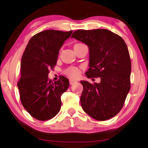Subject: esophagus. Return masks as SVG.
I'll list each match as a JSON object with an SVG mask.
<instances>
[{"instance_id": "34e87169", "label": "esophagus", "mask_w": 148, "mask_h": 148, "mask_svg": "<svg viewBox=\"0 0 148 148\" xmlns=\"http://www.w3.org/2000/svg\"><path fill=\"white\" fill-rule=\"evenodd\" d=\"M69 81H70V84H71V85H73L75 82H77V80H73V79H70Z\"/></svg>"}]
</instances>
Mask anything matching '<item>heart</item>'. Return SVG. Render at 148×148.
I'll return each mask as SVG.
<instances>
[{
	"mask_svg": "<svg viewBox=\"0 0 148 148\" xmlns=\"http://www.w3.org/2000/svg\"><path fill=\"white\" fill-rule=\"evenodd\" d=\"M65 73H66V75H67L68 76H69V77L75 78V77H78V75H80V70L75 67H71L67 68V69L65 71Z\"/></svg>",
	"mask_w": 148,
	"mask_h": 148,
	"instance_id": "1",
	"label": "heart"
}]
</instances>
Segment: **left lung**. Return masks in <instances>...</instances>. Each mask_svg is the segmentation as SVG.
I'll list each match as a JSON object with an SVG mask.
<instances>
[{
	"label": "left lung",
	"instance_id": "left-lung-1",
	"mask_svg": "<svg viewBox=\"0 0 148 148\" xmlns=\"http://www.w3.org/2000/svg\"><path fill=\"white\" fill-rule=\"evenodd\" d=\"M71 37L89 47L87 77H101L99 83L81 81L82 109L97 121L115 116L123 107L131 88V62L126 44L118 34L105 29H78Z\"/></svg>",
	"mask_w": 148,
	"mask_h": 148
}]
</instances>
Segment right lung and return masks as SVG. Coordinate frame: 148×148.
I'll use <instances>...</instances> for the list:
<instances>
[{"mask_svg": "<svg viewBox=\"0 0 148 148\" xmlns=\"http://www.w3.org/2000/svg\"><path fill=\"white\" fill-rule=\"evenodd\" d=\"M72 32L49 29L37 33L29 39L23 53L21 77L17 82L20 98L27 112L37 120H49L61 109V96L68 90L69 80L61 75L53 82L48 75Z\"/></svg>", "mask_w": 148, "mask_h": 148, "instance_id": "add662e5", "label": "right lung"}]
</instances>
